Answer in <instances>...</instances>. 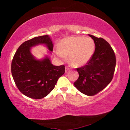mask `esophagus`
<instances>
[{
	"mask_svg": "<svg viewBox=\"0 0 130 130\" xmlns=\"http://www.w3.org/2000/svg\"><path fill=\"white\" fill-rule=\"evenodd\" d=\"M69 69L68 67H65V72H66V73L69 71Z\"/></svg>",
	"mask_w": 130,
	"mask_h": 130,
	"instance_id": "34e87169",
	"label": "esophagus"
}]
</instances>
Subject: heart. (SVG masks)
<instances>
[{
	"mask_svg": "<svg viewBox=\"0 0 130 130\" xmlns=\"http://www.w3.org/2000/svg\"><path fill=\"white\" fill-rule=\"evenodd\" d=\"M95 48L93 40L89 38L70 37L63 39L56 50L57 56L65 60L69 55L71 64L76 67L86 64L91 60Z\"/></svg>",
	"mask_w": 130,
	"mask_h": 130,
	"instance_id": "b5f03b06",
	"label": "heart"
}]
</instances>
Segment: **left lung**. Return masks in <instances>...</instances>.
Segmentation results:
<instances>
[{
  "label": "left lung",
  "instance_id": "obj_1",
  "mask_svg": "<svg viewBox=\"0 0 130 130\" xmlns=\"http://www.w3.org/2000/svg\"><path fill=\"white\" fill-rule=\"evenodd\" d=\"M95 44V50L86 65L77 68L79 77L74 85L87 96L102 91L113 78L116 66L115 53L109 44L102 38L88 34Z\"/></svg>",
  "mask_w": 130,
  "mask_h": 130
}]
</instances>
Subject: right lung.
Listing matches in <instances>:
<instances>
[{"label": "right lung", "mask_w": 130, "mask_h": 130, "mask_svg": "<svg viewBox=\"0 0 130 130\" xmlns=\"http://www.w3.org/2000/svg\"><path fill=\"white\" fill-rule=\"evenodd\" d=\"M47 47L49 55L37 59L30 52L38 45ZM53 43L50 37H37L25 41L18 47L12 59L11 73L18 88L28 98L41 99L48 95L58 79L65 73V66H55L51 62L50 55Z\"/></svg>", "instance_id": "add662e5"}]
</instances>
